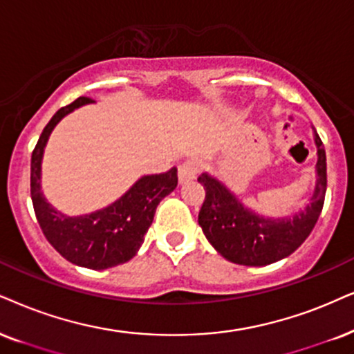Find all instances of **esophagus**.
Returning <instances> with one entry per match:
<instances>
[{
  "label": "esophagus",
  "mask_w": 354,
  "mask_h": 354,
  "mask_svg": "<svg viewBox=\"0 0 354 354\" xmlns=\"http://www.w3.org/2000/svg\"><path fill=\"white\" fill-rule=\"evenodd\" d=\"M201 168H203V163L196 158H189V160H186V162H183L180 165V168H178V176H180V181L185 183V181L192 180V178H196L198 176V173L201 171Z\"/></svg>",
  "instance_id": "esophagus-1"
}]
</instances>
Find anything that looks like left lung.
I'll return each instance as SVG.
<instances>
[{
	"mask_svg": "<svg viewBox=\"0 0 354 354\" xmlns=\"http://www.w3.org/2000/svg\"><path fill=\"white\" fill-rule=\"evenodd\" d=\"M317 144V183L310 204L290 218H263L250 212L234 194L209 174H201L205 198L199 210V225L214 248L232 263L265 266L296 252L319 221L326 192V155L319 133Z\"/></svg>",
	"mask_w": 354,
	"mask_h": 354,
	"instance_id": "obj_1",
	"label": "left lung"
}]
</instances>
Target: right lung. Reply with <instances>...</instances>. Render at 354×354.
Returning a JSON list of instances; mask_svg holds the SVG:
<instances>
[{
  "mask_svg": "<svg viewBox=\"0 0 354 354\" xmlns=\"http://www.w3.org/2000/svg\"><path fill=\"white\" fill-rule=\"evenodd\" d=\"M91 101L82 96L60 107L44 127L30 158V198L40 229L62 257L89 270H106L136 257L153 222L156 205L178 186V169L173 167L165 173L144 176L113 205L91 216L66 217L57 212L40 191L44 147L58 120Z\"/></svg>",
  "mask_w": 354,
  "mask_h": 354,
  "instance_id": "add662e5",
  "label": "right lung"
}]
</instances>
